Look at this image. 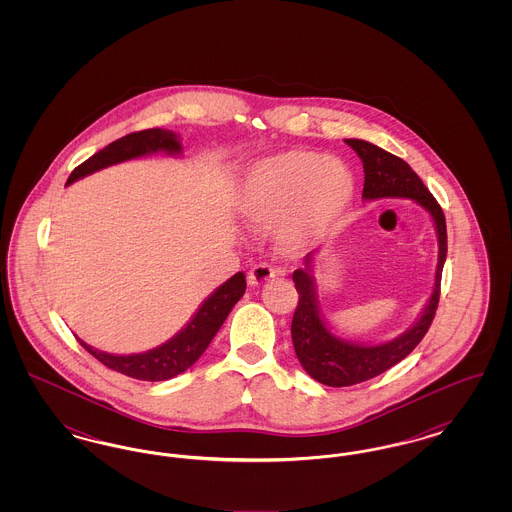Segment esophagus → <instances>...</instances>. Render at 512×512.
Returning <instances> with one entry per match:
<instances>
[{
    "instance_id": "1",
    "label": "esophagus",
    "mask_w": 512,
    "mask_h": 512,
    "mask_svg": "<svg viewBox=\"0 0 512 512\" xmlns=\"http://www.w3.org/2000/svg\"><path fill=\"white\" fill-rule=\"evenodd\" d=\"M274 276H276L274 268L267 265V263H259V265H255V267L247 272V282H249V286L255 288V286L267 284Z\"/></svg>"
}]
</instances>
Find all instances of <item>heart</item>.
<instances>
[{
    "mask_svg": "<svg viewBox=\"0 0 512 512\" xmlns=\"http://www.w3.org/2000/svg\"><path fill=\"white\" fill-rule=\"evenodd\" d=\"M353 197L355 176L340 159L292 149L247 169L238 211L253 228L276 224L278 244L297 251L332 234Z\"/></svg>",
    "mask_w": 512,
    "mask_h": 512,
    "instance_id": "1",
    "label": "heart"
}]
</instances>
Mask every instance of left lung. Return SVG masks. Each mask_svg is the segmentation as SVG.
Segmentation results:
<instances>
[{
    "mask_svg": "<svg viewBox=\"0 0 512 512\" xmlns=\"http://www.w3.org/2000/svg\"><path fill=\"white\" fill-rule=\"evenodd\" d=\"M345 144L351 146L363 161V197L366 201L405 197L413 199L416 205H420L432 217L438 234V267L432 295L413 326L393 340L366 345L359 341L343 340L328 328L320 311L317 282L313 276L315 251L307 253L303 263L305 267L297 268L292 276L295 290L299 293V303L295 307L292 320L293 349L305 372L330 388H345L366 382L397 365L413 351L426 336L436 315L441 270L447 257V228L443 211L434 195L428 192L424 182L418 178V174L403 159L370 142L345 140Z\"/></svg>",
    "mask_w": 512,
    "mask_h": 512,
    "instance_id": "8db88e82",
    "label": "left lung"
}]
</instances>
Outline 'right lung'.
Instances as JSON below:
<instances>
[{"label": "right lung", "instance_id": "1", "mask_svg": "<svg viewBox=\"0 0 512 512\" xmlns=\"http://www.w3.org/2000/svg\"><path fill=\"white\" fill-rule=\"evenodd\" d=\"M155 153L180 155L182 153L180 136L163 128L132 132L121 140L103 147L88 161H84L80 167H76L67 180V186H71L73 182L88 174L107 169L111 165L124 163L130 159H140L146 155H155ZM244 293L245 274L236 272L230 280H226L199 305L194 317L190 318V322L176 336H172L171 340L144 353L113 355V353L94 349L86 341H78L90 355L98 359L99 363H103L111 370H117L130 378L146 380V382L169 380L188 370L205 353V349L219 332L222 322L230 315L232 307L242 299Z\"/></svg>", "mask_w": 512, "mask_h": 512}]
</instances>
